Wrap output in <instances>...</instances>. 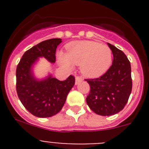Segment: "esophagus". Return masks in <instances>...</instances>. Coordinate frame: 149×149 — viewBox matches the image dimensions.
<instances>
[{
  "label": "esophagus",
  "mask_w": 149,
  "mask_h": 149,
  "mask_svg": "<svg viewBox=\"0 0 149 149\" xmlns=\"http://www.w3.org/2000/svg\"><path fill=\"white\" fill-rule=\"evenodd\" d=\"M83 81V77H81V76H76L75 77V84H78L79 83Z\"/></svg>",
  "instance_id": "1"
}]
</instances>
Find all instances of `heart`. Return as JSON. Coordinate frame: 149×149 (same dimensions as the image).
I'll return each instance as SVG.
<instances>
[{
    "mask_svg": "<svg viewBox=\"0 0 149 149\" xmlns=\"http://www.w3.org/2000/svg\"><path fill=\"white\" fill-rule=\"evenodd\" d=\"M58 60L63 68L71 70L80 65L81 73L90 78L101 76L112 63V51L106 45L93 41H76L66 46V53L60 52Z\"/></svg>",
    "mask_w": 149,
    "mask_h": 149,
    "instance_id": "1",
    "label": "heart"
}]
</instances>
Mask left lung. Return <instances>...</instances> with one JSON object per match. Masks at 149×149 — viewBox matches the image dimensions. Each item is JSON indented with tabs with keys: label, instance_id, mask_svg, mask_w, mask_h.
I'll return each mask as SVG.
<instances>
[{
	"label": "left lung",
	"instance_id": "left-lung-1",
	"mask_svg": "<svg viewBox=\"0 0 149 149\" xmlns=\"http://www.w3.org/2000/svg\"><path fill=\"white\" fill-rule=\"evenodd\" d=\"M113 54L112 65L98 78L86 79L90 86L86 103L100 116L118 113L127 104L132 90L131 63L126 55L107 43Z\"/></svg>",
	"mask_w": 149,
	"mask_h": 149
}]
</instances>
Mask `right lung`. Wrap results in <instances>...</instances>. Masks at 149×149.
I'll return each instance as SVG.
<instances>
[{
	"mask_svg": "<svg viewBox=\"0 0 149 149\" xmlns=\"http://www.w3.org/2000/svg\"><path fill=\"white\" fill-rule=\"evenodd\" d=\"M61 39L43 41L24 54L16 68V91L24 107L39 118L51 117L58 113L65 104L69 91L74 85V77L70 75L60 81L50 74L39 81L33 77L32 67L39 57L51 63L56 61V50Z\"/></svg>",
	"mask_w": 149,
	"mask_h": 149,
	"instance_id": "1",
	"label": "right lung"
}]
</instances>
